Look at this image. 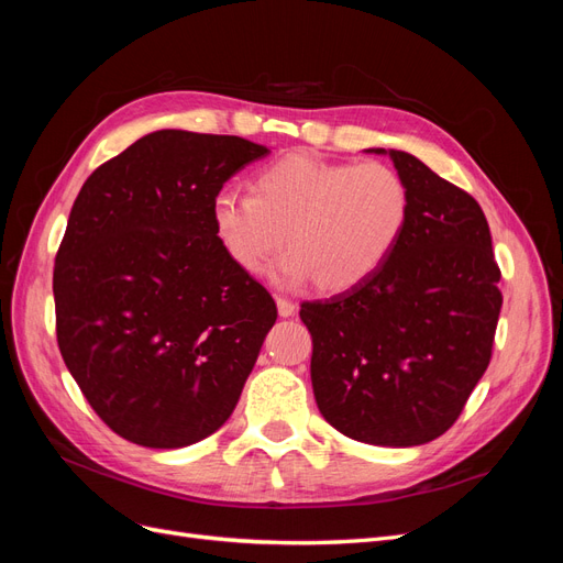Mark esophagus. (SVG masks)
I'll return each instance as SVG.
<instances>
[{
  "instance_id": "esophagus-1",
  "label": "esophagus",
  "mask_w": 563,
  "mask_h": 563,
  "mask_svg": "<svg viewBox=\"0 0 563 563\" xmlns=\"http://www.w3.org/2000/svg\"><path fill=\"white\" fill-rule=\"evenodd\" d=\"M277 310H279V317H294L296 314V305L291 302V300H288V298H277Z\"/></svg>"
}]
</instances>
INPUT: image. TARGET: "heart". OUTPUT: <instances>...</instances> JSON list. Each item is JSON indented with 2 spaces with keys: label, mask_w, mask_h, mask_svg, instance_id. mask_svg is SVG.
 <instances>
[{
  "label": "heart",
  "mask_w": 563,
  "mask_h": 563,
  "mask_svg": "<svg viewBox=\"0 0 563 563\" xmlns=\"http://www.w3.org/2000/svg\"><path fill=\"white\" fill-rule=\"evenodd\" d=\"M411 218V192L395 166L383 162H323L291 152L263 166L251 197L220 190L211 201L218 244L246 275L272 269L279 286L308 279L321 291L362 286L397 251Z\"/></svg>",
  "instance_id": "b5f03b06"
}]
</instances>
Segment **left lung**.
<instances>
[{
    "instance_id": "obj_1",
    "label": "left lung",
    "mask_w": 563,
    "mask_h": 563,
    "mask_svg": "<svg viewBox=\"0 0 563 563\" xmlns=\"http://www.w3.org/2000/svg\"><path fill=\"white\" fill-rule=\"evenodd\" d=\"M411 192L391 258L362 286L300 305L312 335V389L338 432L376 446L444 434L484 376L503 294L490 230L474 197L401 150Z\"/></svg>"
}]
</instances>
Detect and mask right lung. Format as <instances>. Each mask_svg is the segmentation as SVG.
<instances>
[{
	"instance_id": "obj_1",
	"label": "right lung",
	"mask_w": 563,
	"mask_h": 563,
	"mask_svg": "<svg viewBox=\"0 0 563 563\" xmlns=\"http://www.w3.org/2000/svg\"><path fill=\"white\" fill-rule=\"evenodd\" d=\"M267 147L162 129L81 185L56 253L63 362L112 432L147 449L213 434L277 305L218 244L211 201Z\"/></svg>"
}]
</instances>
